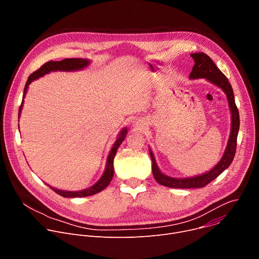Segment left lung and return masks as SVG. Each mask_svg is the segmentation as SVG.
<instances>
[{
  "label": "left lung",
  "mask_w": 259,
  "mask_h": 259,
  "mask_svg": "<svg viewBox=\"0 0 259 259\" xmlns=\"http://www.w3.org/2000/svg\"><path fill=\"white\" fill-rule=\"evenodd\" d=\"M191 56L195 60V65L190 75V79L205 78L211 83L215 84L216 86L223 89L224 92L227 94L230 107H231V112H232V130H231V135H230L227 150L223 158H221V160L219 161V163L209 172L196 177L172 178L163 174L159 170L156 164V160L153 153L150 152V155L153 161L152 171L155 179L157 180V182L162 184V186L172 188V189L204 188L213 179H215L219 174L223 173L232 164L236 154V150H237V137H238V132L240 128V116H239L238 107L235 102V96H234L232 85L230 84L228 78L224 75L223 72H221V70L215 65L213 60L207 54L201 52V53H193L191 54Z\"/></svg>",
  "instance_id": "left-lung-1"
}]
</instances>
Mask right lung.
I'll list each match as a JSON object with an SVG mask.
<instances>
[{
  "mask_svg": "<svg viewBox=\"0 0 259 259\" xmlns=\"http://www.w3.org/2000/svg\"><path fill=\"white\" fill-rule=\"evenodd\" d=\"M89 64V60L87 59H82V58H66V59H63L61 61H48L46 63H44L39 69L34 70L31 75L28 77L27 81H26V84H25V87H24V93H23V98H24V95H25V92L27 90V87L28 85L35 79H38L42 76H44L45 73H48L52 70H77V69H81L85 66H87ZM23 98H22V102L19 106V112H18V118H19V115H20V110L22 108V104H23ZM126 133H127V130L126 129H123L120 133V137L118 138V140L115 142L114 146L112 151H110L109 155H108V158H107V162H106V168H105V171L102 175V177L94 184V186H92L91 188L87 189V190H84V191H80V192H67V191H60V190H57V189H54V188H51L56 194L64 197V198H79V197H88V196H92V195H95L99 192H101L102 190H104L109 182L112 181L113 179V176H114V158H115V155L117 153V150L119 149L120 144L123 142L125 136H126Z\"/></svg>",
  "mask_w": 259,
  "mask_h": 259,
  "instance_id": "1",
  "label": "right lung"
}]
</instances>
